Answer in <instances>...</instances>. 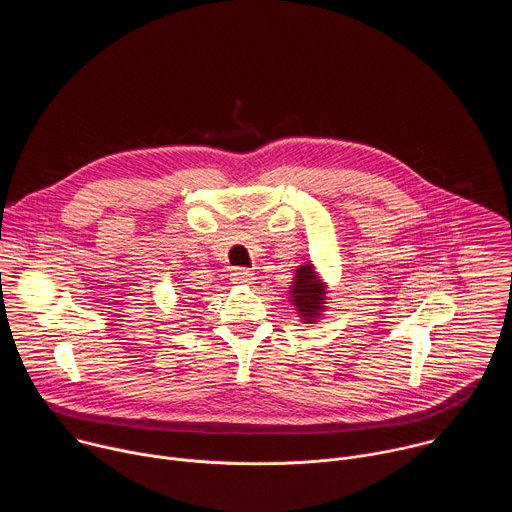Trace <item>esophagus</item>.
I'll return each mask as SVG.
<instances>
[{
    "instance_id": "esophagus-1",
    "label": "esophagus",
    "mask_w": 512,
    "mask_h": 512,
    "mask_svg": "<svg viewBox=\"0 0 512 512\" xmlns=\"http://www.w3.org/2000/svg\"><path fill=\"white\" fill-rule=\"evenodd\" d=\"M231 279H233V283H253L255 273L249 271V269H245V267H235V269L231 271Z\"/></svg>"
}]
</instances>
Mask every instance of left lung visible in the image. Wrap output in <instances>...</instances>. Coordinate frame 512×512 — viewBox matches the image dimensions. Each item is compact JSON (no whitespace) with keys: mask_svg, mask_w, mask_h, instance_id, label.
Returning a JSON list of instances; mask_svg holds the SVG:
<instances>
[{"mask_svg":"<svg viewBox=\"0 0 512 512\" xmlns=\"http://www.w3.org/2000/svg\"><path fill=\"white\" fill-rule=\"evenodd\" d=\"M328 285L316 273L314 263H304L296 269V277L289 287V302L296 306L304 324H316L326 310Z\"/></svg>","mask_w":512,"mask_h":512,"instance_id":"obj_1","label":"left lung"}]
</instances>
